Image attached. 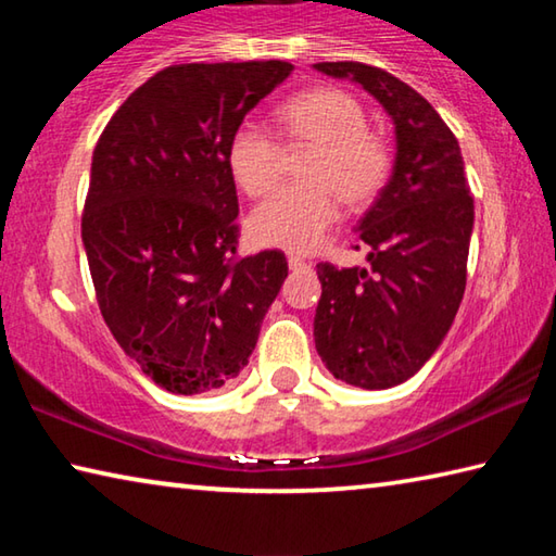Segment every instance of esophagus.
Returning <instances> with one entry per match:
<instances>
[{
	"instance_id": "obj_1",
	"label": "esophagus",
	"mask_w": 556,
	"mask_h": 556,
	"mask_svg": "<svg viewBox=\"0 0 556 556\" xmlns=\"http://www.w3.org/2000/svg\"><path fill=\"white\" fill-rule=\"evenodd\" d=\"M289 269H291V271L312 269V262H306L304 257H296V255H291V257H289Z\"/></svg>"
}]
</instances>
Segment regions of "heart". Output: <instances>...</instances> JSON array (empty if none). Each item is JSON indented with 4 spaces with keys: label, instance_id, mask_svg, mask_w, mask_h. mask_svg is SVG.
Instances as JSON below:
<instances>
[{
    "label": "heart",
    "instance_id": "obj_1",
    "mask_svg": "<svg viewBox=\"0 0 556 556\" xmlns=\"http://www.w3.org/2000/svg\"><path fill=\"white\" fill-rule=\"evenodd\" d=\"M289 139L316 144L304 178L285 186L250 215V235L260 244L289 252H312L341 218L336 193L345 203L378 195L390 174V149L368 131V115L351 92L308 90L279 108ZM281 147L257 122H242L228 142V168L244 193L262 195L279 181Z\"/></svg>",
    "mask_w": 556,
    "mask_h": 556
}]
</instances>
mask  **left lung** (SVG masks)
I'll use <instances>...</instances> for the list:
<instances>
[{
    "instance_id": "obj_1",
    "label": "left lung",
    "mask_w": 556,
    "mask_h": 556,
    "mask_svg": "<svg viewBox=\"0 0 556 556\" xmlns=\"http://www.w3.org/2000/svg\"><path fill=\"white\" fill-rule=\"evenodd\" d=\"M380 102L394 127L392 176L361 220L368 269L316 267V351L363 390L407 382L444 343L464 299L473 199L456 137L407 83L365 63H314Z\"/></svg>"
}]
</instances>
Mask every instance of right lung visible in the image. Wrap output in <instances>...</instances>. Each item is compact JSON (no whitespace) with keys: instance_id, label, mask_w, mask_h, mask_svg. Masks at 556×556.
<instances>
[{"instance_id":"1","label":"right lung","mask_w":556,"mask_h":556,"mask_svg":"<svg viewBox=\"0 0 556 556\" xmlns=\"http://www.w3.org/2000/svg\"><path fill=\"white\" fill-rule=\"evenodd\" d=\"M291 71L285 61L172 65L122 102L92 152L83 244L100 312L166 392L238 378L287 279L279 250L235 260L228 142Z\"/></svg>"}]
</instances>
